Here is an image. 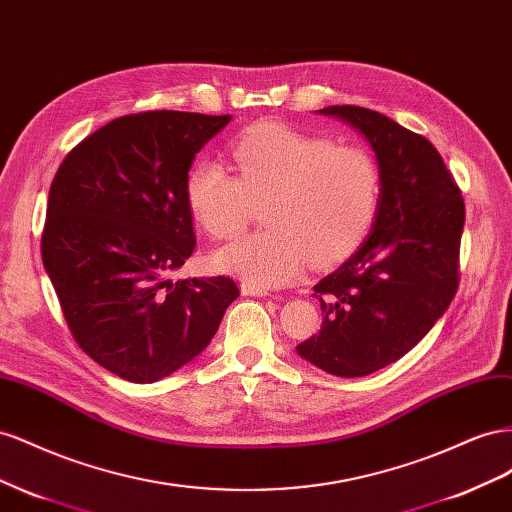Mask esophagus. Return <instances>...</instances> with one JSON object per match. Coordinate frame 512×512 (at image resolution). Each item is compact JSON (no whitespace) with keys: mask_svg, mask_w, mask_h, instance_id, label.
Listing matches in <instances>:
<instances>
[{"mask_svg":"<svg viewBox=\"0 0 512 512\" xmlns=\"http://www.w3.org/2000/svg\"><path fill=\"white\" fill-rule=\"evenodd\" d=\"M240 291H242L244 296H257V298L268 296V289L259 287V285H253V283H246V281L240 285Z\"/></svg>","mask_w":512,"mask_h":512,"instance_id":"1","label":"esophagus"}]
</instances>
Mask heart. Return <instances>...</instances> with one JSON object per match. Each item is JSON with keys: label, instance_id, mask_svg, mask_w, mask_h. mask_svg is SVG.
<instances>
[{"label": "heart", "instance_id": "1", "mask_svg": "<svg viewBox=\"0 0 512 512\" xmlns=\"http://www.w3.org/2000/svg\"><path fill=\"white\" fill-rule=\"evenodd\" d=\"M233 171L199 160L186 173V203L214 238H231L246 225L253 201L266 199L251 236L223 246L214 266L259 287H281L304 266L345 257L371 229L382 175L358 145L300 133L285 124L248 128L231 148Z\"/></svg>", "mask_w": 512, "mask_h": 512}]
</instances>
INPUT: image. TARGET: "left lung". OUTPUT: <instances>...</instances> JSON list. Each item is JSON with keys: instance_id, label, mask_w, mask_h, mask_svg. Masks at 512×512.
I'll return each mask as SVG.
<instances>
[{"instance_id": "1", "label": "left lung", "mask_w": 512, "mask_h": 512, "mask_svg": "<svg viewBox=\"0 0 512 512\" xmlns=\"http://www.w3.org/2000/svg\"><path fill=\"white\" fill-rule=\"evenodd\" d=\"M369 141L382 195L369 236L313 289L321 330L296 352L321 371L362 377L405 356L450 306L459 285L465 206L433 143L386 115L334 105Z\"/></svg>"}]
</instances>
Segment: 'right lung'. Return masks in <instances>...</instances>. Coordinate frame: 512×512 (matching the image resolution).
Listing matches in <instances>:
<instances>
[{
	"label": "right lung",
	"mask_w": 512,
	"mask_h": 512,
	"mask_svg": "<svg viewBox=\"0 0 512 512\" xmlns=\"http://www.w3.org/2000/svg\"><path fill=\"white\" fill-rule=\"evenodd\" d=\"M229 120L124 115L72 148L53 178L42 264L79 347L128 382L195 360L240 296L229 276L171 281L195 248L186 173Z\"/></svg>",
	"instance_id": "1"
}]
</instances>
